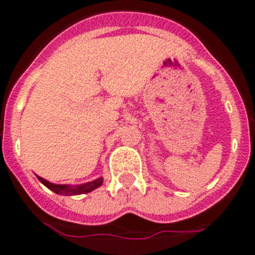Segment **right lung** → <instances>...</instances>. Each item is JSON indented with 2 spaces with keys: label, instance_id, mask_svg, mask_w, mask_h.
<instances>
[{
  "label": "right lung",
  "instance_id": "obj_1",
  "mask_svg": "<svg viewBox=\"0 0 255 255\" xmlns=\"http://www.w3.org/2000/svg\"><path fill=\"white\" fill-rule=\"evenodd\" d=\"M38 180L46 186L49 190H52L53 192H56L58 195H80V194H87V192H91L95 188H98L104 183V179L102 177H98L93 182L83 183V184H78V186H72V184H54L52 182H47L46 179H43L41 176H36Z\"/></svg>",
  "mask_w": 255,
  "mask_h": 255
}]
</instances>
